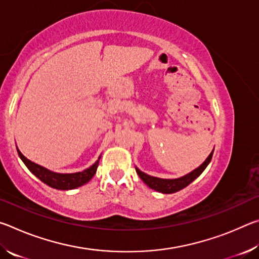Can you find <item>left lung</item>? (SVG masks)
Listing matches in <instances>:
<instances>
[{
    "label": "left lung",
    "instance_id": "1",
    "mask_svg": "<svg viewBox=\"0 0 259 259\" xmlns=\"http://www.w3.org/2000/svg\"><path fill=\"white\" fill-rule=\"evenodd\" d=\"M212 153L213 151L210 153L209 156L204 160V162L201 165H199L198 168H195L194 170H192L191 172H188L184 176L179 177V178H174V179H165V178H159V177H154V176H150L145 172H143L142 170H139L137 166H136V172L138 174L139 178L146 184V185L154 190L156 192L163 193V194H170V193H176L178 191L185 188L187 185L195 181L201 174L204 171V169L207 168V165L210 163L212 157Z\"/></svg>",
    "mask_w": 259,
    "mask_h": 259
}]
</instances>
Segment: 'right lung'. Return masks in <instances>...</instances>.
I'll return each instance as SVG.
<instances>
[{
    "label": "right lung",
    "instance_id": "add662e5",
    "mask_svg": "<svg viewBox=\"0 0 259 259\" xmlns=\"http://www.w3.org/2000/svg\"><path fill=\"white\" fill-rule=\"evenodd\" d=\"M17 152H18V155L21 161L24 162L25 165L27 166V169L34 175V176H36L42 183L47 184L48 186L61 191L74 190V188L80 187L89 182L90 179L95 176L96 171H97L99 160L100 157H102L99 156L98 160L96 161L93 165H90L89 168L84 169L83 171L74 174H59L51 171V170L47 169L40 164L34 163V162L28 160L27 157L23 155V153H21L18 148H17Z\"/></svg>",
    "mask_w": 259,
    "mask_h": 259
}]
</instances>
